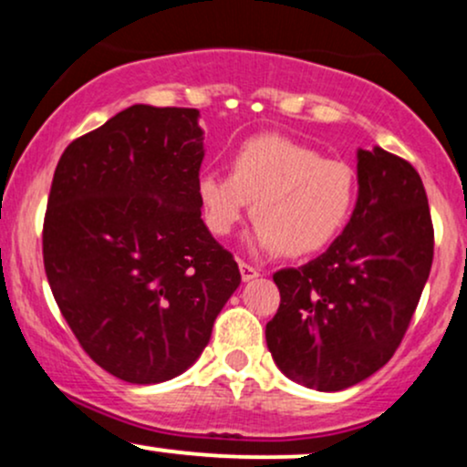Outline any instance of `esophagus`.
Wrapping results in <instances>:
<instances>
[{"instance_id": "obj_1", "label": "esophagus", "mask_w": 467, "mask_h": 467, "mask_svg": "<svg viewBox=\"0 0 467 467\" xmlns=\"http://www.w3.org/2000/svg\"><path fill=\"white\" fill-rule=\"evenodd\" d=\"M239 270H241V278H244V281H252V278L259 276V270H256L254 265L245 264V261H239Z\"/></svg>"}]
</instances>
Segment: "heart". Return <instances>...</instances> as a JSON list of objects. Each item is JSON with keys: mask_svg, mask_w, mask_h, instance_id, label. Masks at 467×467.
<instances>
[{"mask_svg": "<svg viewBox=\"0 0 467 467\" xmlns=\"http://www.w3.org/2000/svg\"><path fill=\"white\" fill-rule=\"evenodd\" d=\"M356 191L349 164L276 133L241 142L228 175L203 171L197 180L203 223L215 237H228L252 202L256 245L283 256L329 245L349 222Z\"/></svg>", "mask_w": 467, "mask_h": 467, "instance_id": "b5f03b06", "label": "heart"}]
</instances>
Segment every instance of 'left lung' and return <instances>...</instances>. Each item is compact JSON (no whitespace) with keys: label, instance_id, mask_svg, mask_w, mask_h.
I'll list each match as a JSON object with an SVG mask.
<instances>
[{"label":"left lung","instance_id":"obj_1","mask_svg":"<svg viewBox=\"0 0 467 467\" xmlns=\"http://www.w3.org/2000/svg\"><path fill=\"white\" fill-rule=\"evenodd\" d=\"M356 211L325 254L275 272L281 305L267 349L294 382L342 390L398 351L431 275L435 228L415 166L358 151Z\"/></svg>","mask_w":467,"mask_h":467}]
</instances>
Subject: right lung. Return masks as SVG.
<instances>
[{
	"instance_id": "1",
	"label": "right lung",
	"mask_w": 467,
	"mask_h": 467,
	"mask_svg": "<svg viewBox=\"0 0 467 467\" xmlns=\"http://www.w3.org/2000/svg\"><path fill=\"white\" fill-rule=\"evenodd\" d=\"M200 111L131 105L66 147L44 217V267L78 345L131 384L200 358L241 283L202 222Z\"/></svg>"
}]
</instances>
